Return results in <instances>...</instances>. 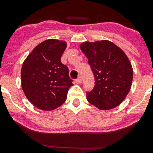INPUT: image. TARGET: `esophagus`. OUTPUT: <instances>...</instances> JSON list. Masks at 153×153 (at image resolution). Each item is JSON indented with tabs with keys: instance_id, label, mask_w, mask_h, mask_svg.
I'll use <instances>...</instances> for the list:
<instances>
[{
	"instance_id": "esophagus-1",
	"label": "esophagus",
	"mask_w": 153,
	"mask_h": 153,
	"mask_svg": "<svg viewBox=\"0 0 153 153\" xmlns=\"http://www.w3.org/2000/svg\"><path fill=\"white\" fill-rule=\"evenodd\" d=\"M81 82H82V77L81 76H79L77 79H76V83H78V84L81 83Z\"/></svg>"
}]
</instances>
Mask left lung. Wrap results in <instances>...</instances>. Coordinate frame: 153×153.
Here are the masks:
<instances>
[{"label":"left lung","mask_w":153,"mask_h":153,"mask_svg":"<svg viewBox=\"0 0 153 153\" xmlns=\"http://www.w3.org/2000/svg\"><path fill=\"white\" fill-rule=\"evenodd\" d=\"M88 59L95 86L86 92L87 100L100 109L119 106L129 93L133 71L125 53L108 40L84 42L80 45Z\"/></svg>","instance_id":"1"}]
</instances>
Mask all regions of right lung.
<instances>
[{"mask_svg": "<svg viewBox=\"0 0 153 153\" xmlns=\"http://www.w3.org/2000/svg\"><path fill=\"white\" fill-rule=\"evenodd\" d=\"M67 47L62 40L50 39L36 46L24 60L21 85L27 98L36 107L53 110L67 100L73 79L69 69L61 63Z\"/></svg>", "mask_w": 153, "mask_h": 153, "instance_id": "add662e5", "label": "right lung"}]
</instances>
